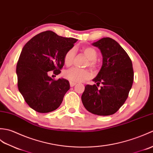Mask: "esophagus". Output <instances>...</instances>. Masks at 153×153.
Returning <instances> with one entry per match:
<instances>
[{"label":"esophagus","mask_w":153,"mask_h":153,"mask_svg":"<svg viewBox=\"0 0 153 153\" xmlns=\"http://www.w3.org/2000/svg\"><path fill=\"white\" fill-rule=\"evenodd\" d=\"M75 85H76V83L73 82H70V86H71V87H73L74 86H75Z\"/></svg>","instance_id":"obj_1"}]
</instances>
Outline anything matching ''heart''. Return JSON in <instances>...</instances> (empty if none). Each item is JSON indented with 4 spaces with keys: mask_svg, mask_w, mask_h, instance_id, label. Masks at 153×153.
<instances>
[{
    "mask_svg": "<svg viewBox=\"0 0 153 153\" xmlns=\"http://www.w3.org/2000/svg\"><path fill=\"white\" fill-rule=\"evenodd\" d=\"M84 55L89 60L88 65L91 69H95L96 67V61L97 57V52L92 47H86L82 50ZM75 50L74 48H71L68 50L64 56V63L67 66L72 65L73 62ZM63 76L66 79L73 82H80L85 80L90 77V73L86 69H80L78 68H71V69L65 71L63 73Z\"/></svg>",
    "mask_w": 153,
    "mask_h": 153,
    "instance_id": "obj_1",
    "label": "heart"
}]
</instances>
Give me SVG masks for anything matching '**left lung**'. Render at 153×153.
Here are the masks:
<instances>
[{
	"label": "left lung",
	"instance_id": "left-lung-1",
	"mask_svg": "<svg viewBox=\"0 0 153 153\" xmlns=\"http://www.w3.org/2000/svg\"><path fill=\"white\" fill-rule=\"evenodd\" d=\"M92 45L100 50L103 64L93 79L96 84L86 85L81 99L91 113L108 116L118 111L128 98L134 81L133 67L128 53L114 39L105 37Z\"/></svg>",
	"mask_w": 153,
	"mask_h": 153
}]
</instances>
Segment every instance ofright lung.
Masks as SVG:
<instances>
[{
  "mask_svg": "<svg viewBox=\"0 0 153 153\" xmlns=\"http://www.w3.org/2000/svg\"><path fill=\"white\" fill-rule=\"evenodd\" d=\"M76 41L46 30L33 37L23 46L16 67L18 87L33 110L49 113L62 104L70 88L69 82L65 79L53 80L48 76L49 71H53L56 75L61 73L64 56Z\"/></svg>",
  "mask_w": 153,
  "mask_h": 153,
  "instance_id": "add662e5",
  "label": "right lung"
}]
</instances>
